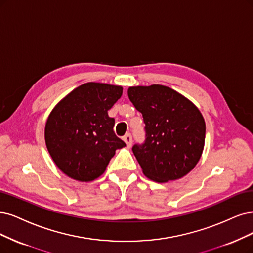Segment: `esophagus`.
Instances as JSON below:
<instances>
[{
    "mask_svg": "<svg viewBox=\"0 0 253 253\" xmlns=\"http://www.w3.org/2000/svg\"><path fill=\"white\" fill-rule=\"evenodd\" d=\"M123 141L126 143L127 148H130L132 146V136H131V134H129V133L125 134L124 137H123Z\"/></svg>",
    "mask_w": 253,
    "mask_h": 253,
    "instance_id": "esophagus-1",
    "label": "esophagus"
}]
</instances>
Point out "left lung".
Instances as JSON below:
<instances>
[{
  "label": "left lung",
  "mask_w": 253,
  "mask_h": 253,
  "mask_svg": "<svg viewBox=\"0 0 253 253\" xmlns=\"http://www.w3.org/2000/svg\"><path fill=\"white\" fill-rule=\"evenodd\" d=\"M128 97L144 118L145 143L135 144L132 151L145 176L168 182L190 173L204 148L205 122L199 109L160 84L129 87Z\"/></svg>",
  "instance_id": "1"
}]
</instances>
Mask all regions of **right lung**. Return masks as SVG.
Wrapping results in <instances>:
<instances>
[{
    "label": "right lung",
    "instance_id": "right-lung-1",
    "mask_svg": "<svg viewBox=\"0 0 253 253\" xmlns=\"http://www.w3.org/2000/svg\"><path fill=\"white\" fill-rule=\"evenodd\" d=\"M122 93V86L87 82L53 108L44 127L45 145L65 175L78 181L95 180L117 149L126 146L115 134V119L107 112Z\"/></svg>",
    "mask_w": 253,
    "mask_h": 253
}]
</instances>
